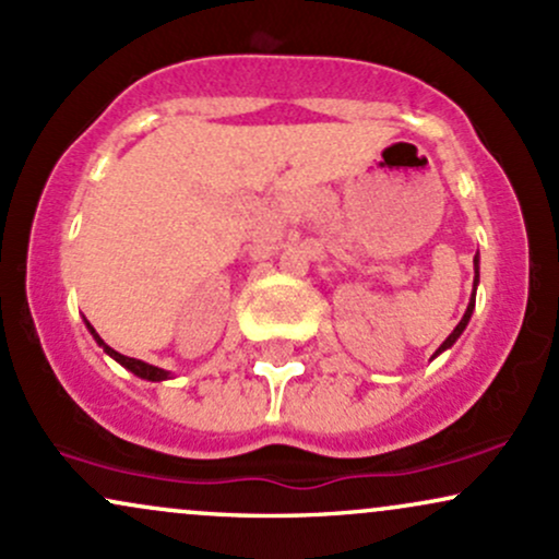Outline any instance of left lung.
Returning a JSON list of instances; mask_svg holds the SVG:
<instances>
[{"label":"left lung","mask_w":559,"mask_h":559,"mask_svg":"<svg viewBox=\"0 0 559 559\" xmlns=\"http://www.w3.org/2000/svg\"><path fill=\"white\" fill-rule=\"evenodd\" d=\"M478 267H480V258H478V252H476V258H473V271H476V278H473V294H471V301H467V310H465V316H463V320H460L457 325H454V331L449 333V336L444 338V342H441V346L439 349L433 352V357L431 360H436V357L441 355V352H447V349H452L454 346V342H457L460 336H463V331L467 329V323H471V316H473V310H476V288H478V284H480V275H478Z\"/></svg>","instance_id":"obj_1"}]
</instances>
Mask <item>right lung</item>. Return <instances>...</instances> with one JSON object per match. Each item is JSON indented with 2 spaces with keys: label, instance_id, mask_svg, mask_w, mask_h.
Returning <instances> with one entry per match:
<instances>
[{
  "label": "right lung",
  "instance_id": "1",
  "mask_svg": "<svg viewBox=\"0 0 559 559\" xmlns=\"http://www.w3.org/2000/svg\"><path fill=\"white\" fill-rule=\"evenodd\" d=\"M83 323H86V329H88V333H92V336H94V342L99 344L102 349H105V355H110L115 362L123 365V368H126V370H131L133 376L144 378V381H152V383L168 381V378H173V376H170V370H163V368H157V365H150V362H144V360H136V357H126V355H120V352H115L112 346H107V344H105V338H102L99 333L94 331V325L88 323L86 318H83Z\"/></svg>",
  "mask_w": 559,
  "mask_h": 559
}]
</instances>
